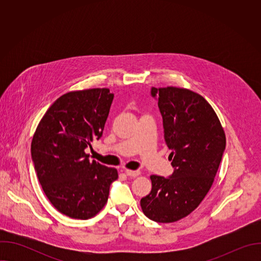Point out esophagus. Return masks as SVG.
Wrapping results in <instances>:
<instances>
[{
  "label": "esophagus",
  "instance_id": "esophagus-1",
  "mask_svg": "<svg viewBox=\"0 0 261 261\" xmlns=\"http://www.w3.org/2000/svg\"><path fill=\"white\" fill-rule=\"evenodd\" d=\"M125 172H126V174H127L128 176H130V177H136V176H138V175L140 174V171H139V170L126 169V170H125Z\"/></svg>",
  "mask_w": 261,
  "mask_h": 261
}]
</instances>
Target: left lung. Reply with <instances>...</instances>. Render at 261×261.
I'll list each match as a JSON object with an SVG mask.
<instances>
[{
	"instance_id": "8db88e82",
	"label": "left lung",
	"mask_w": 261,
	"mask_h": 261,
	"mask_svg": "<svg viewBox=\"0 0 261 261\" xmlns=\"http://www.w3.org/2000/svg\"><path fill=\"white\" fill-rule=\"evenodd\" d=\"M163 119L164 139L174 168L169 177L151 175L152 191L141 198L143 214L172 223L191 214L210 191L226 137L210 103L188 89L152 88Z\"/></svg>"
}]
</instances>
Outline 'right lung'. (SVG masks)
<instances>
[{
    "label": "right lung",
    "instance_id": "right-lung-1",
    "mask_svg": "<svg viewBox=\"0 0 261 261\" xmlns=\"http://www.w3.org/2000/svg\"><path fill=\"white\" fill-rule=\"evenodd\" d=\"M114 94L73 91L58 98L37 127L31 153L42 189L62 214L87 220L106 204L118 170L89 160L85 150L102 136Z\"/></svg>",
    "mask_w": 261,
    "mask_h": 261
}]
</instances>
